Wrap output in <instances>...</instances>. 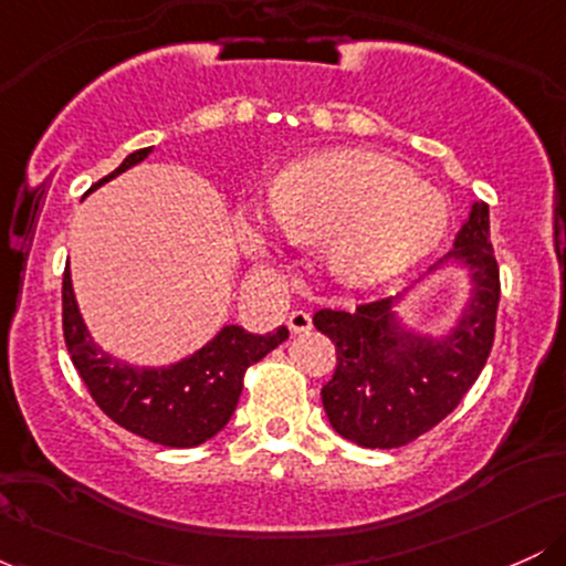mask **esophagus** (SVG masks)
Wrapping results in <instances>:
<instances>
[{"mask_svg":"<svg viewBox=\"0 0 566 566\" xmlns=\"http://www.w3.org/2000/svg\"><path fill=\"white\" fill-rule=\"evenodd\" d=\"M287 324H290V329L295 335L311 333V327H314V322H311V314H305V311H292V314L287 316Z\"/></svg>","mask_w":566,"mask_h":566,"instance_id":"1","label":"esophagus"}]
</instances>
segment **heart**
Wrapping results in <instances>:
<instances>
[{
	"instance_id": "obj_1",
	"label": "heart",
	"mask_w": 566,
	"mask_h": 566,
	"mask_svg": "<svg viewBox=\"0 0 566 566\" xmlns=\"http://www.w3.org/2000/svg\"><path fill=\"white\" fill-rule=\"evenodd\" d=\"M233 229L258 258L279 255L287 239L327 244L337 282L380 287L437 250L450 229V201L388 154L329 148L284 167L271 207L247 201Z\"/></svg>"
}]
</instances>
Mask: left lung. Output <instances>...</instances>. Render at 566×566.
<instances>
[{
	"mask_svg": "<svg viewBox=\"0 0 566 566\" xmlns=\"http://www.w3.org/2000/svg\"><path fill=\"white\" fill-rule=\"evenodd\" d=\"M444 269L465 276L469 297L458 319L439 335L420 333L401 316L399 308L415 287L359 305L354 314L333 308L314 314V327L337 348V369L322 388V405L343 439L369 450L405 447L441 423L476 382L495 340L500 303L484 201H473L454 247L428 276Z\"/></svg>",
	"mask_w": 566,
	"mask_h": 566,
	"instance_id": "obj_1",
	"label": "left lung"
}]
</instances>
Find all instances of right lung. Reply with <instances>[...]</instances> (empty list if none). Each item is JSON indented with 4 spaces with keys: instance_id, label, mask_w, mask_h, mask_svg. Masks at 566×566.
<instances>
[{
    "instance_id": "right-lung-1",
    "label": "right lung",
    "mask_w": 566,
    "mask_h": 566,
    "mask_svg": "<svg viewBox=\"0 0 566 566\" xmlns=\"http://www.w3.org/2000/svg\"><path fill=\"white\" fill-rule=\"evenodd\" d=\"M154 146L138 148L112 175L90 188H101L129 167L140 165ZM87 191V193H90ZM63 337L76 373L87 386L95 405L127 431L161 447L205 444L231 420L242 396L247 367L261 361L269 350L290 337V329L247 333L239 324H226L199 350L180 361L159 367H138L116 359L90 335L76 303L71 271L63 274Z\"/></svg>"
}]
</instances>
